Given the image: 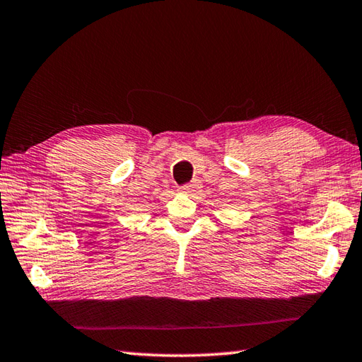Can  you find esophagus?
Masks as SVG:
<instances>
[{
	"mask_svg": "<svg viewBox=\"0 0 362 362\" xmlns=\"http://www.w3.org/2000/svg\"><path fill=\"white\" fill-rule=\"evenodd\" d=\"M180 191H182V193L183 194H193L194 193V191H196V185H194V183H188V185H183L182 188H180Z\"/></svg>",
	"mask_w": 362,
	"mask_h": 362,
	"instance_id": "obj_1",
	"label": "esophagus"
}]
</instances>
